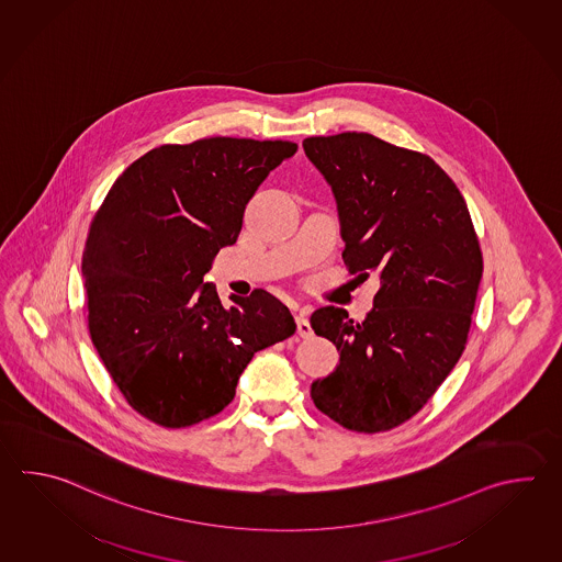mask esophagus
Returning a JSON list of instances; mask_svg holds the SVG:
<instances>
[{
    "mask_svg": "<svg viewBox=\"0 0 562 562\" xmlns=\"http://www.w3.org/2000/svg\"><path fill=\"white\" fill-rule=\"evenodd\" d=\"M296 328H299V334L302 338H310L314 334L312 328H310V322L304 316V312H300L299 316H296Z\"/></svg>",
    "mask_w": 562,
    "mask_h": 562,
    "instance_id": "obj_1",
    "label": "esophagus"
}]
</instances>
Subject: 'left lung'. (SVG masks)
Segmentation results:
<instances>
[{
	"instance_id": "left-lung-1",
	"label": "left lung",
	"mask_w": 562,
	"mask_h": 562,
	"mask_svg": "<svg viewBox=\"0 0 562 562\" xmlns=\"http://www.w3.org/2000/svg\"><path fill=\"white\" fill-rule=\"evenodd\" d=\"M302 146L333 188L350 274L380 276L360 324L334 306L310 316L340 350L310 394L348 430H390L430 401L464 352L482 278L479 238L457 183L432 158L364 132Z\"/></svg>"
}]
</instances>
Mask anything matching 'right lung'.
<instances>
[{
    "label": "right lung",
    "mask_w": 562,
    "mask_h": 562,
    "mask_svg": "<svg viewBox=\"0 0 562 562\" xmlns=\"http://www.w3.org/2000/svg\"><path fill=\"white\" fill-rule=\"evenodd\" d=\"M299 146L207 138L149 149L115 180L81 256L93 346L127 404L183 428L228 406L258 350L296 330L268 294L204 284L216 254L238 240L246 204Z\"/></svg>",
    "instance_id": "right-lung-1"
}]
</instances>
